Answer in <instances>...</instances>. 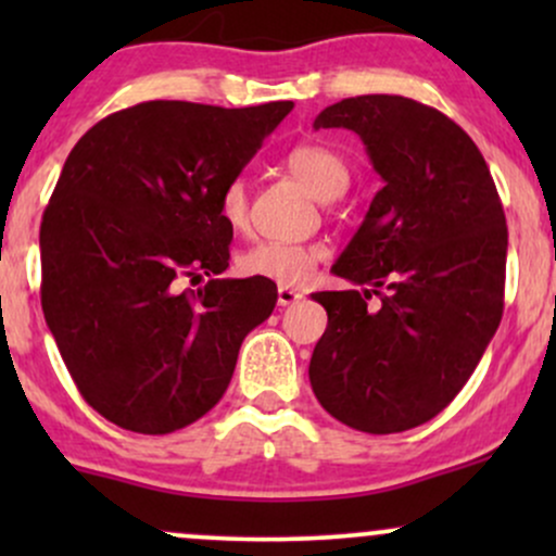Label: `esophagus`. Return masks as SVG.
<instances>
[{"label":"esophagus","mask_w":556,"mask_h":556,"mask_svg":"<svg viewBox=\"0 0 556 556\" xmlns=\"http://www.w3.org/2000/svg\"><path fill=\"white\" fill-rule=\"evenodd\" d=\"M300 300H303V292L295 290V287L282 285L277 290V303L279 305H295V303H300Z\"/></svg>","instance_id":"obj_1"}]
</instances>
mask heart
Here are the masks:
<instances>
[{
  "mask_svg": "<svg viewBox=\"0 0 556 556\" xmlns=\"http://www.w3.org/2000/svg\"><path fill=\"white\" fill-rule=\"evenodd\" d=\"M287 169L298 177L318 201H334L350 185L348 162L327 146L303 143L285 156ZM222 222L235 232L248 225V188L240 177L229 180L219 195ZM321 248L311 242L258 240L238 256V269L248 277L271 279L277 285H303L316 269Z\"/></svg>",
  "mask_w": 556,
  "mask_h": 556,
  "instance_id": "heart-1",
  "label": "heart"
}]
</instances>
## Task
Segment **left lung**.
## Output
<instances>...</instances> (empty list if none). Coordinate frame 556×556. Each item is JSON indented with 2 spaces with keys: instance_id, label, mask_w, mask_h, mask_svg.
I'll return each mask as SVG.
<instances>
[{
  "instance_id": "1",
  "label": "left lung",
  "mask_w": 556,
  "mask_h": 556,
  "mask_svg": "<svg viewBox=\"0 0 556 556\" xmlns=\"http://www.w3.org/2000/svg\"><path fill=\"white\" fill-rule=\"evenodd\" d=\"M314 127L358 132L384 188L331 266L353 290L314 292L329 324L311 387L350 429H416L455 400L502 321L500 193L468 132L405 96L342 99Z\"/></svg>"
}]
</instances>
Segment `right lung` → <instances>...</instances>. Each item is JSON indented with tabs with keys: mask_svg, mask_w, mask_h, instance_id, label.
<instances>
[{
	"mask_svg": "<svg viewBox=\"0 0 556 556\" xmlns=\"http://www.w3.org/2000/svg\"><path fill=\"white\" fill-rule=\"evenodd\" d=\"M292 106L143 101L70 151L41 222V308L83 400L119 429L206 416L271 316V279H216L232 242L219 195Z\"/></svg>",
	"mask_w": 556,
	"mask_h": 556,
	"instance_id": "right-lung-1",
	"label": "right lung"
}]
</instances>
